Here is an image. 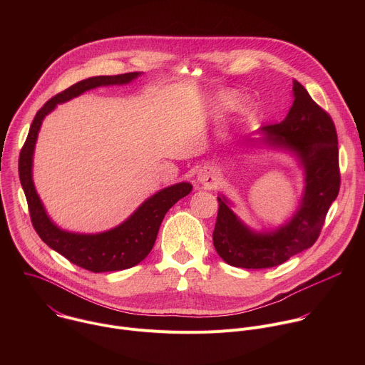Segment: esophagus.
I'll list each match as a JSON object with an SVG mask.
<instances>
[{"instance_id": "1", "label": "esophagus", "mask_w": 365, "mask_h": 365, "mask_svg": "<svg viewBox=\"0 0 365 365\" xmlns=\"http://www.w3.org/2000/svg\"><path fill=\"white\" fill-rule=\"evenodd\" d=\"M197 180L202 183V185H206V186H211L212 183H215L217 178H215V172L212 169H203L199 172L197 175Z\"/></svg>"}]
</instances>
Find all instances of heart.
<instances>
[{"mask_svg":"<svg viewBox=\"0 0 365 365\" xmlns=\"http://www.w3.org/2000/svg\"><path fill=\"white\" fill-rule=\"evenodd\" d=\"M222 99H224L227 103H235V102H238V98H237V95H234V93H225V95L222 96Z\"/></svg>","mask_w":365,"mask_h":365,"instance_id":"b5f03b06","label":"heart"}]
</instances>
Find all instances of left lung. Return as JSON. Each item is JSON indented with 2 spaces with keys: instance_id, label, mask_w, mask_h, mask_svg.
<instances>
[{
  "instance_id": "left-lung-1",
  "label": "left lung",
  "mask_w": 365,
  "mask_h": 365,
  "mask_svg": "<svg viewBox=\"0 0 365 365\" xmlns=\"http://www.w3.org/2000/svg\"><path fill=\"white\" fill-rule=\"evenodd\" d=\"M293 106L279 124L262 127L258 138L270 147L294 153L304 172V192L299 210L284 225L269 232L250 230L218 196L214 247L225 263L241 269H269L312 247L324 227L331 203L339 192L338 135L331 115L293 81Z\"/></svg>"
}]
</instances>
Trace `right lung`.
<instances>
[{
    "label": "right lung",
    "instance_id": "right-lung-1",
    "mask_svg": "<svg viewBox=\"0 0 365 365\" xmlns=\"http://www.w3.org/2000/svg\"><path fill=\"white\" fill-rule=\"evenodd\" d=\"M140 75L141 72H130L115 76H93L55 95L37 111L20 153L19 175L36 232L51 250L62 254L71 263L93 273L125 270L143 262L158 238L166 212L179 199L190 193L192 185L182 182L159 190L145 199L128 220L110 231L99 234L69 232L51 222L34 189L31 176L34 145L44 117L53 111L58 103L66 102L98 86L130 83Z\"/></svg>",
    "mask_w": 365,
    "mask_h": 365
}]
</instances>
